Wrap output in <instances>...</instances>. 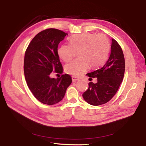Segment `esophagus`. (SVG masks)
<instances>
[{
	"label": "esophagus",
	"mask_w": 146,
	"mask_h": 146,
	"mask_svg": "<svg viewBox=\"0 0 146 146\" xmlns=\"http://www.w3.org/2000/svg\"><path fill=\"white\" fill-rule=\"evenodd\" d=\"M72 80L73 82H76V81H77L79 80V78L77 77H75V76H72Z\"/></svg>",
	"instance_id": "esophagus-1"
}]
</instances>
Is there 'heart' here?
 <instances>
[{"label": "heart", "instance_id": "b5f03b06", "mask_svg": "<svg viewBox=\"0 0 146 146\" xmlns=\"http://www.w3.org/2000/svg\"><path fill=\"white\" fill-rule=\"evenodd\" d=\"M69 44H63L58 48V54L65 62L70 61L78 52V58L64 66L65 72L74 76L82 75L90 67L98 68L104 64L110 51V42L104 33H83L69 38Z\"/></svg>", "mask_w": 146, "mask_h": 146}]
</instances>
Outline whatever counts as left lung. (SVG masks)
I'll use <instances>...</instances> for the list:
<instances>
[{
    "instance_id": "left-lung-1",
    "label": "left lung",
    "mask_w": 146,
    "mask_h": 146,
    "mask_svg": "<svg viewBox=\"0 0 146 146\" xmlns=\"http://www.w3.org/2000/svg\"><path fill=\"white\" fill-rule=\"evenodd\" d=\"M124 72L125 59L122 48L112 39L111 54L107 62L100 69L86 74L90 78H97L98 82L89 83L88 89L82 94L83 99L94 106L107 103L116 94Z\"/></svg>"
}]
</instances>
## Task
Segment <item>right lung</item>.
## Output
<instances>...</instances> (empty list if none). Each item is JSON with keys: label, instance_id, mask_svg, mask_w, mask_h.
<instances>
[{"label": "right lung", "instance_id": "obj_1", "mask_svg": "<svg viewBox=\"0 0 146 146\" xmlns=\"http://www.w3.org/2000/svg\"><path fill=\"white\" fill-rule=\"evenodd\" d=\"M67 35L56 29L44 30L32 39L26 49L24 62L26 82L35 98L44 104L58 103L72 83L71 77L67 74L56 79L50 77L52 72L63 73L58 46Z\"/></svg>", "mask_w": 146, "mask_h": 146}]
</instances>
